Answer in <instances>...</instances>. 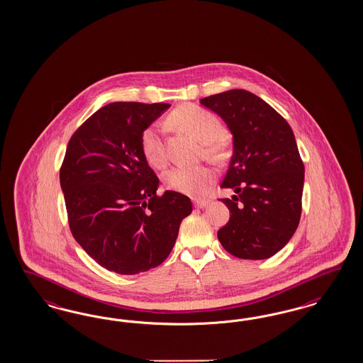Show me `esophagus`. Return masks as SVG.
I'll return each instance as SVG.
<instances>
[{
    "mask_svg": "<svg viewBox=\"0 0 363 363\" xmlns=\"http://www.w3.org/2000/svg\"><path fill=\"white\" fill-rule=\"evenodd\" d=\"M209 205V201L208 199H194V206L198 209H203Z\"/></svg>",
    "mask_w": 363,
    "mask_h": 363,
    "instance_id": "34e87169",
    "label": "esophagus"
}]
</instances>
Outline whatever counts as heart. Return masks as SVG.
Here are the masks:
<instances>
[{
    "label": "heart",
    "instance_id": "1",
    "mask_svg": "<svg viewBox=\"0 0 363 363\" xmlns=\"http://www.w3.org/2000/svg\"><path fill=\"white\" fill-rule=\"evenodd\" d=\"M169 125H176L184 132L203 143L205 154L217 160L222 154L223 125L220 118L208 110L193 105H185L174 110L169 118ZM141 150L149 165L162 167L166 162L165 143L160 128L150 126L141 135ZM214 181V172L208 166H176L165 173V182L177 191L201 196Z\"/></svg>",
    "mask_w": 363,
    "mask_h": 363
}]
</instances>
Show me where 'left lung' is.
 I'll return each mask as SVG.
<instances>
[{
  "mask_svg": "<svg viewBox=\"0 0 363 363\" xmlns=\"http://www.w3.org/2000/svg\"><path fill=\"white\" fill-rule=\"evenodd\" d=\"M233 135V155L220 187L230 220L218 230L220 245L242 259H266L285 247L301 218L305 167L294 133L264 99L242 89L202 99Z\"/></svg>",
  "mask_w": 363,
  "mask_h": 363,
  "instance_id": "left-lung-1",
  "label": "left lung"
}]
</instances>
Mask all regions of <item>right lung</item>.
<instances>
[{
  "instance_id": "right-lung-1",
  "label": "right lung",
  "mask_w": 363,
  "mask_h": 363,
  "mask_svg": "<svg viewBox=\"0 0 363 363\" xmlns=\"http://www.w3.org/2000/svg\"><path fill=\"white\" fill-rule=\"evenodd\" d=\"M169 104L113 102L97 110L70 138L60 182L69 226L81 247L118 274L147 272L173 250L193 205L166 190L141 150V135Z\"/></svg>"
}]
</instances>
